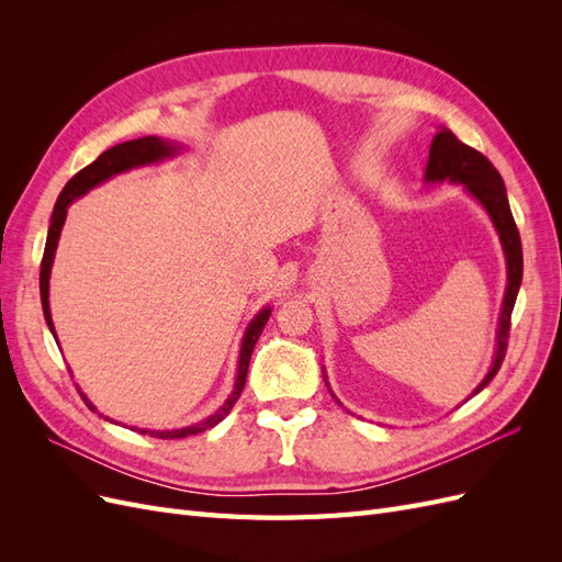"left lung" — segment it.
<instances>
[{"label":"left lung","instance_id":"1","mask_svg":"<svg viewBox=\"0 0 562 562\" xmlns=\"http://www.w3.org/2000/svg\"><path fill=\"white\" fill-rule=\"evenodd\" d=\"M446 180L452 184H462L464 190L485 209V213L492 220V225H495V229L499 234V244H502L504 258H506V293H504L499 326H497V335H495V359H492V366L487 370V375L483 378V382L471 391V396H475V394H481V391L490 384V380L497 375V370L502 368V361H504L508 328H512V312H514L518 288L522 281V246H520V234L516 227V220L512 215V206H508L506 187H504V180H502L497 168L492 166L481 155V151H475L473 147L464 145L462 140H457L450 128L440 126L431 140L427 171H424V182L438 184ZM323 378H326V372H323ZM328 391L333 394L330 386H328Z\"/></svg>","mask_w":562,"mask_h":562}]
</instances>
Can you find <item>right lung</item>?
Returning <instances> with one entry per match:
<instances>
[{"mask_svg": "<svg viewBox=\"0 0 562 562\" xmlns=\"http://www.w3.org/2000/svg\"><path fill=\"white\" fill-rule=\"evenodd\" d=\"M182 149V145L173 143V140H164L159 135H145V138L138 140H128L122 145H114L108 151H103L93 164H89L87 168H81V171L63 187V192L56 201L54 213H50V225H48V234H46V248H44V258H42V271H40V295H42V310H44V318H46V326L48 330L54 333L56 337V328H54V318H50V307H48V281H50V267H54V258H56V248H58V239H60V232L65 225V217H67V209H70V203L79 196L87 194L93 187L103 184L105 180L119 176V173H126L131 168H140V166H149V164H159L164 159H171L176 157L178 151ZM271 316V307H262L258 314L252 316V321L248 323V328L244 333L241 339V351H239V368H236V380H234V389L232 394L227 396V401L217 407L213 415H209L206 419H201L192 427H182V429H171V431H151V429H138V427H131L133 431L138 434H149L155 438H187V436H194L201 434L206 429H213L215 424L223 422L229 411L234 407V403L239 401L244 384H246V375H248V363H250V353L255 342H258L265 323ZM58 342V337H56ZM79 394L87 403L91 411H95V405L89 401V396L83 394L79 389ZM103 417V415H100ZM108 422H114L110 417H105ZM116 424V422H114Z\"/></svg>", "mask_w": 562, "mask_h": 562, "instance_id": "add662e5", "label": "right lung"}]
</instances>
